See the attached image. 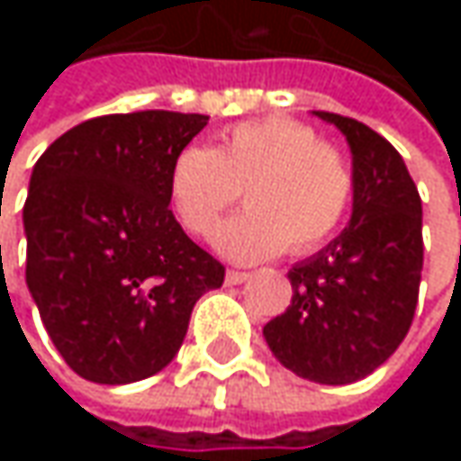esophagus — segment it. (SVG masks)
<instances>
[{
	"label": "esophagus",
	"mask_w": 461,
	"mask_h": 461,
	"mask_svg": "<svg viewBox=\"0 0 461 461\" xmlns=\"http://www.w3.org/2000/svg\"><path fill=\"white\" fill-rule=\"evenodd\" d=\"M250 275L248 272H237V269H230L227 272V285H240V283H245Z\"/></svg>",
	"instance_id": "obj_1"
}]
</instances>
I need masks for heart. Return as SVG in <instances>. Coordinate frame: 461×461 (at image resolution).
<instances>
[{
  "label": "heart",
  "mask_w": 461,
  "mask_h": 461,
  "mask_svg": "<svg viewBox=\"0 0 461 461\" xmlns=\"http://www.w3.org/2000/svg\"><path fill=\"white\" fill-rule=\"evenodd\" d=\"M240 189L248 211L224 221L213 242L231 261H264L285 248H321L352 205L355 176L339 149L285 117L240 122L213 149L186 146L170 162V208L189 234L216 230Z\"/></svg>",
  "instance_id": "1"
}]
</instances>
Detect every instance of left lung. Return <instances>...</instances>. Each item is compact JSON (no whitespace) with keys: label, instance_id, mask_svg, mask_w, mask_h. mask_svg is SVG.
I'll return each mask as SVG.
<instances>
[{"label":"left lung","instance_id":"1","mask_svg":"<svg viewBox=\"0 0 461 461\" xmlns=\"http://www.w3.org/2000/svg\"><path fill=\"white\" fill-rule=\"evenodd\" d=\"M352 154V216L339 237L291 267V307L264 325L272 355L318 384H352L406 339L421 280V200L403 157L368 125L312 112Z\"/></svg>","mask_w":461,"mask_h":461}]
</instances>
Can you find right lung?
Segmentation results:
<instances>
[{
    "label": "right lung",
    "instance_id": "obj_1",
    "mask_svg": "<svg viewBox=\"0 0 461 461\" xmlns=\"http://www.w3.org/2000/svg\"><path fill=\"white\" fill-rule=\"evenodd\" d=\"M205 125V114L162 109L95 117L32 170L26 285L55 349L87 382L162 371L197 299L224 283V267L167 208L170 162Z\"/></svg>",
    "mask_w": 461,
    "mask_h": 461
}]
</instances>
